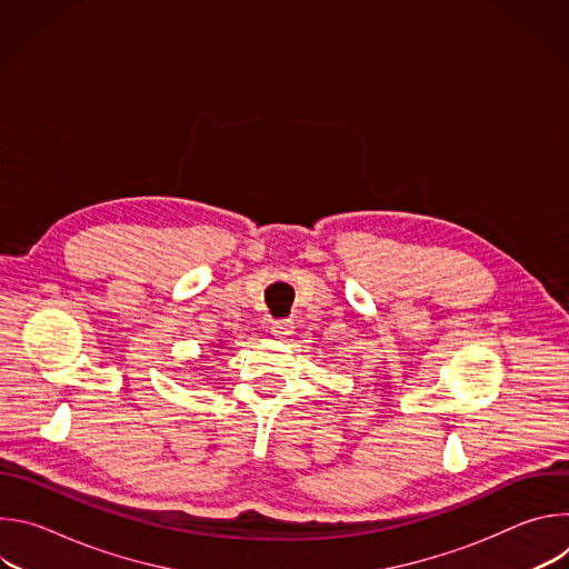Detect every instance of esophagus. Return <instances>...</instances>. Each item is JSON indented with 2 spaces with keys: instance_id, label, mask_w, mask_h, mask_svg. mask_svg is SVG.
I'll list each match as a JSON object with an SVG mask.
<instances>
[{
  "instance_id": "esophagus-1",
  "label": "esophagus",
  "mask_w": 569,
  "mask_h": 569,
  "mask_svg": "<svg viewBox=\"0 0 569 569\" xmlns=\"http://www.w3.org/2000/svg\"><path fill=\"white\" fill-rule=\"evenodd\" d=\"M292 333V321L290 319H277L272 321V336L277 338H286Z\"/></svg>"
}]
</instances>
